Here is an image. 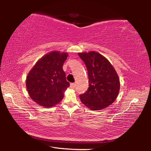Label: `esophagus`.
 Returning <instances> with one entry per match:
<instances>
[{
	"instance_id": "1",
	"label": "esophagus",
	"mask_w": 151,
	"mask_h": 151,
	"mask_svg": "<svg viewBox=\"0 0 151 151\" xmlns=\"http://www.w3.org/2000/svg\"><path fill=\"white\" fill-rule=\"evenodd\" d=\"M70 88H75V86H76V85H75V83H70Z\"/></svg>"
}]
</instances>
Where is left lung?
<instances>
[{"mask_svg": "<svg viewBox=\"0 0 151 151\" xmlns=\"http://www.w3.org/2000/svg\"><path fill=\"white\" fill-rule=\"evenodd\" d=\"M88 71L89 87L80 95L88 109L99 111L114 103L120 91L119 77L109 60L95 51L79 52Z\"/></svg>", "mask_w": 151, "mask_h": 151, "instance_id": "8db88e82", "label": "left lung"}]
</instances>
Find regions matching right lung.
Listing matches in <instances>:
<instances>
[{
	"instance_id": "obj_1",
	"label": "right lung",
	"mask_w": 151,
	"mask_h": 151,
	"mask_svg": "<svg viewBox=\"0 0 151 151\" xmlns=\"http://www.w3.org/2000/svg\"><path fill=\"white\" fill-rule=\"evenodd\" d=\"M68 56L67 52L52 51L40 58L29 71L26 79L28 93L39 105L51 107L63 100L64 92L70 86L63 69Z\"/></svg>"
}]
</instances>
